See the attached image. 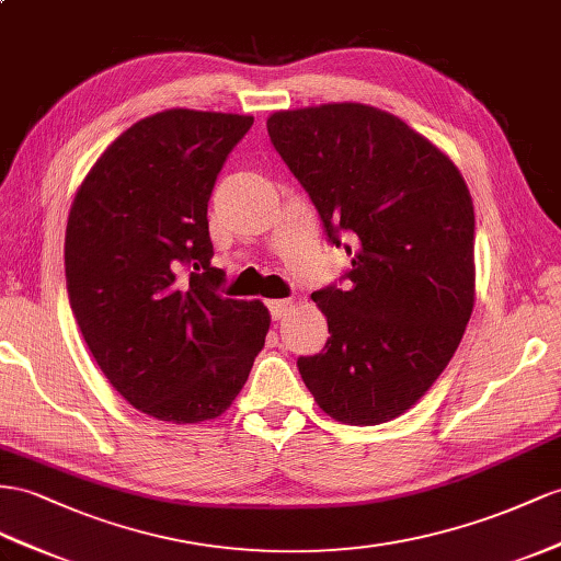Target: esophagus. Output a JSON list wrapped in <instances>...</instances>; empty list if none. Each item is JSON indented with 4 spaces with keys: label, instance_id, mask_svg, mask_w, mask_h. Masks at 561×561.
<instances>
[{
    "label": "esophagus",
    "instance_id": "obj_1",
    "mask_svg": "<svg viewBox=\"0 0 561 561\" xmlns=\"http://www.w3.org/2000/svg\"><path fill=\"white\" fill-rule=\"evenodd\" d=\"M267 308H270V314L275 320H282V318H286V314L291 312V308H294V300H289V298H277V300H267Z\"/></svg>",
    "mask_w": 561,
    "mask_h": 561
}]
</instances>
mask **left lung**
Returning <instances> with one entry per match:
<instances>
[{
    "instance_id": "left-lung-1",
    "label": "left lung",
    "mask_w": 561,
    "mask_h": 561,
    "mask_svg": "<svg viewBox=\"0 0 561 561\" xmlns=\"http://www.w3.org/2000/svg\"><path fill=\"white\" fill-rule=\"evenodd\" d=\"M267 133L329 239L351 241L348 289L312 294L332 336L300 357V377L341 424L391 422L434 386L471 318L469 186L434 141L369 104L275 111Z\"/></svg>"
}]
</instances>
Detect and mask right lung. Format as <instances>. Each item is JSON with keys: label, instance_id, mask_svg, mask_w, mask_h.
<instances>
[{"label": "right lung", "instance_id": "right-lung-1", "mask_svg": "<svg viewBox=\"0 0 561 561\" xmlns=\"http://www.w3.org/2000/svg\"><path fill=\"white\" fill-rule=\"evenodd\" d=\"M253 116L168 108L113 139L66 225L70 308L99 369L161 422L220 417L263 351L261 300L218 294L208 198Z\"/></svg>", "mask_w": 561, "mask_h": 561}]
</instances>
